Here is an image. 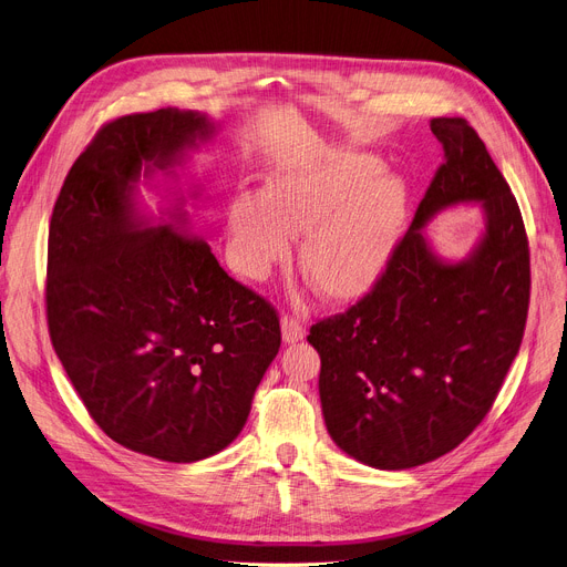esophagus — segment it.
I'll use <instances>...</instances> for the list:
<instances>
[{
	"label": "esophagus",
	"instance_id": "esophagus-1",
	"mask_svg": "<svg viewBox=\"0 0 567 567\" xmlns=\"http://www.w3.org/2000/svg\"><path fill=\"white\" fill-rule=\"evenodd\" d=\"M280 331H282L285 344H296V342H301V340L306 338V331H303L301 321H296V319H291V317H285V319L280 321Z\"/></svg>",
	"mask_w": 567,
	"mask_h": 567
}]
</instances>
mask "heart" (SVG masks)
Here are the masks:
<instances>
[{"label":"heart","mask_w":567,"mask_h":567,"mask_svg":"<svg viewBox=\"0 0 567 567\" xmlns=\"http://www.w3.org/2000/svg\"><path fill=\"white\" fill-rule=\"evenodd\" d=\"M411 208V190L383 161L349 148H312L280 161L261 195L227 204L236 274L261 282L303 234L299 266L321 299L353 303L389 271Z\"/></svg>","instance_id":"1"}]
</instances>
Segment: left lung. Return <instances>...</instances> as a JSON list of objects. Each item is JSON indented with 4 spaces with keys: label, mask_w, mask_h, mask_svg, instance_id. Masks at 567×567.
I'll return each instance as SVG.
<instances>
[{
    "label": "left lung",
    "mask_w": 567,
    "mask_h": 567,
    "mask_svg": "<svg viewBox=\"0 0 567 567\" xmlns=\"http://www.w3.org/2000/svg\"><path fill=\"white\" fill-rule=\"evenodd\" d=\"M443 165L381 282L310 329L321 359L326 430L355 462L402 471L432 462L481 425L522 344L528 241L517 199L462 116L430 122ZM481 205L484 231L462 259L441 256L424 227Z\"/></svg>",
    "instance_id": "left-lung-1"
}]
</instances>
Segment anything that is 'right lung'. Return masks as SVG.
<instances>
[{
    "label": "right lung",
    "instance_id": "add662e5",
    "mask_svg": "<svg viewBox=\"0 0 567 567\" xmlns=\"http://www.w3.org/2000/svg\"><path fill=\"white\" fill-rule=\"evenodd\" d=\"M214 135L195 110L116 118L73 163L48 236V329L78 395L110 439L176 464L241 434L280 349L276 310L190 231L202 186H163Z\"/></svg>",
    "mask_w": 567,
    "mask_h": 567
}]
</instances>
